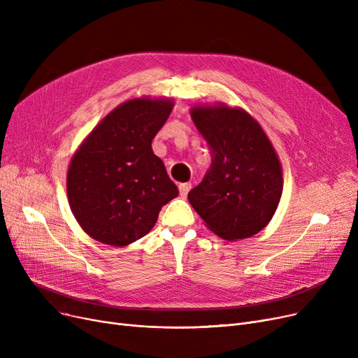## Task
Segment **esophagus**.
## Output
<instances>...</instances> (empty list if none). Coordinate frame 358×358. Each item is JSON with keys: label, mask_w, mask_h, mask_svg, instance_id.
<instances>
[{"label": "esophagus", "mask_w": 358, "mask_h": 358, "mask_svg": "<svg viewBox=\"0 0 358 358\" xmlns=\"http://www.w3.org/2000/svg\"><path fill=\"white\" fill-rule=\"evenodd\" d=\"M178 189H180V194H181L182 197H185L187 194H189V192H190V189H192V184H190V182H181V184L178 185Z\"/></svg>", "instance_id": "obj_1"}]
</instances>
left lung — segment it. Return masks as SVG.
Instances as JSON below:
<instances>
[{
  "instance_id": "8db88e82",
  "label": "left lung",
  "mask_w": 358,
  "mask_h": 358,
  "mask_svg": "<svg viewBox=\"0 0 358 358\" xmlns=\"http://www.w3.org/2000/svg\"><path fill=\"white\" fill-rule=\"evenodd\" d=\"M212 164L189 201L223 239H245L271 220L283 192L280 161L264 130L241 108L193 107Z\"/></svg>"
}]
</instances>
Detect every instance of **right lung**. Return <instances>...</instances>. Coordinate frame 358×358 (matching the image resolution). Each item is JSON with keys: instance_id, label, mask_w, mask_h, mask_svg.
I'll return each instance as SVG.
<instances>
[{"instance_id": "1", "label": "right lung", "mask_w": 358, "mask_h": 358, "mask_svg": "<svg viewBox=\"0 0 358 358\" xmlns=\"http://www.w3.org/2000/svg\"><path fill=\"white\" fill-rule=\"evenodd\" d=\"M173 106L169 100L126 101L75 152L68 200L91 238L115 247L135 242L154 228L162 206L178 196L150 145Z\"/></svg>"}]
</instances>
